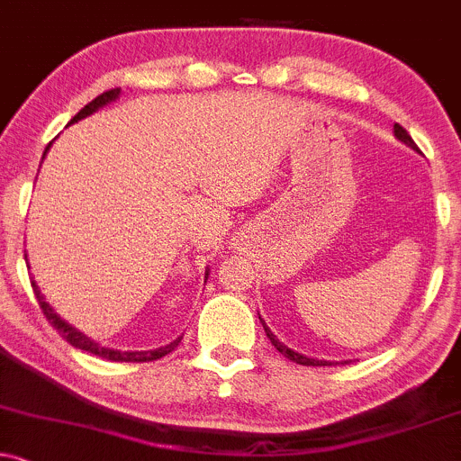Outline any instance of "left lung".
<instances>
[{
	"mask_svg": "<svg viewBox=\"0 0 461 461\" xmlns=\"http://www.w3.org/2000/svg\"><path fill=\"white\" fill-rule=\"evenodd\" d=\"M393 133H395V138H398L400 142H404V145L411 147V149L418 151V145H415V142H413V138H411L409 133H407V130H404V127H400L398 122H395V125H393ZM259 321H261V325H264L266 336H268V339H270V343L275 345V349H279L281 354L285 356V358H290V360H292V363L305 365V367H330V365H339V363H334V360H316V358H308V356L299 354V351H294V349L285 348V345L281 343V340L276 339L275 334H272L270 328H268V325L264 323V319H261V316H259ZM343 363H348V360H343Z\"/></svg>",
	"mask_w": 461,
	"mask_h": 461,
	"instance_id": "left-lung-1",
	"label": "left lung"
}]
</instances>
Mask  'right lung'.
I'll list each match as a JSON object with an SVG mask.
<instances>
[{
    "instance_id": "add662e5",
    "label": "right lung",
    "mask_w": 461,
    "mask_h": 461,
    "mask_svg": "<svg viewBox=\"0 0 461 461\" xmlns=\"http://www.w3.org/2000/svg\"><path fill=\"white\" fill-rule=\"evenodd\" d=\"M118 94H121V87H113V90H107V92H103L101 96H96V98H94L92 103H87V105L83 107V110L78 112L77 116L72 118V121H70V125H72V122L81 121V118L90 116V113H94V112H96V110H101V107H103V105H107V103L116 101V98H118ZM50 145H52V142H50ZM50 145L46 147V151L50 149ZM43 156H46V153H43ZM206 276H209V270H206ZM31 284H32L34 296H37V301H39V308L43 310V314H46V319L50 321V323H52V328L57 330L59 334H61L63 339H66L68 343L72 345V348H77V349H83V351H87V354H94V356H98V358L112 360V363H149V360H158V358H162V356L171 354V351L177 348V343H180V340H182V339H176V340H173V343L165 345V348H158V349H151V351H121V349H110V348H103V345H98L96 340L87 339V336L83 334V331H78L77 328H72L70 323H66V321H63L61 316H59L57 312H54V310L50 308V303H46V299H43V294H41V290H39L37 281L32 279Z\"/></svg>"
}]
</instances>
